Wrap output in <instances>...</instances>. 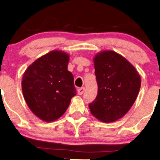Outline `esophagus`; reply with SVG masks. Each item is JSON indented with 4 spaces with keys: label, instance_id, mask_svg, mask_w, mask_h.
Segmentation results:
<instances>
[{
    "label": "esophagus",
    "instance_id": "esophagus-1",
    "mask_svg": "<svg viewBox=\"0 0 160 160\" xmlns=\"http://www.w3.org/2000/svg\"><path fill=\"white\" fill-rule=\"evenodd\" d=\"M85 92V87H81V88H79L78 89V95H82L83 93H84Z\"/></svg>",
    "mask_w": 160,
    "mask_h": 160
}]
</instances>
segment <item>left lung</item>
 Segmentation results:
<instances>
[{
	"instance_id": "1",
	"label": "left lung",
	"mask_w": 160,
	"mask_h": 160,
	"mask_svg": "<svg viewBox=\"0 0 160 160\" xmlns=\"http://www.w3.org/2000/svg\"><path fill=\"white\" fill-rule=\"evenodd\" d=\"M98 95L89 104L91 113L103 122L124 117L136 100L141 88V76L124 57L104 51L94 59Z\"/></svg>"
}]
</instances>
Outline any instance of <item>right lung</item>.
Wrapping results in <instances>:
<instances>
[{
  "mask_svg": "<svg viewBox=\"0 0 160 160\" xmlns=\"http://www.w3.org/2000/svg\"><path fill=\"white\" fill-rule=\"evenodd\" d=\"M69 56L52 51L26 70L22 81L24 98L35 115L45 122L60 118L76 95L73 76L68 71Z\"/></svg>",
  "mask_w": 160,
  "mask_h": 160,
  "instance_id": "1",
  "label": "right lung"
}]
</instances>
